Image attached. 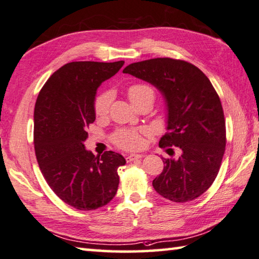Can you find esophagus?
Returning a JSON list of instances; mask_svg holds the SVG:
<instances>
[{
  "label": "esophagus",
  "instance_id": "obj_1",
  "mask_svg": "<svg viewBox=\"0 0 259 259\" xmlns=\"http://www.w3.org/2000/svg\"><path fill=\"white\" fill-rule=\"evenodd\" d=\"M143 158V155H137V153H130V155L126 156V161L130 162V161H133V160H137V159H141Z\"/></svg>",
  "mask_w": 259,
  "mask_h": 259
}]
</instances>
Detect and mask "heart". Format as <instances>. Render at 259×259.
<instances>
[{"mask_svg":"<svg viewBox=\"0 0 259 259\" xmlns=\"http://www.w3.org/2000/svg\"><path fill=\"white\" fill-rule=\"evenodd\" d=\"M127 95L134 106H139L144 101H151L155 100V91L148 84H133L127 89ZM111 103V93L102 92L98 94L94 99L93 109L94 113L98 117L106 116ZM112 142L117 147L125 150H135L140 149L143 144L142 132L135 130H119L112 135Z\"/></svg>","mask_w":259,"mask_h":259,"instance_id":"obj_1","label":"heart"}]
</instances>
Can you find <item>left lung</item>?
Here are the masks:
<instances>
[{
  "instance_id": "1",
  "label": "left lung",
  "mask_w": 259,
  "mask_h": 259,
  "mask_svg": "<svg viewBox=\"0 0 259 259\" xmlns=\"http://www.w3.org/2000/svg\"><path fill=\"white\" fill-rule=\"evenodd\" d=\"M124 74L149 81L164 95L168 110L167 133L159 147L164 170L152 181L161 197L174 202L192 201L214 183L223 159L226 130L223 108L210 80L192 63L156 58L127 66Z\"/></svg>"
}]
</instances>
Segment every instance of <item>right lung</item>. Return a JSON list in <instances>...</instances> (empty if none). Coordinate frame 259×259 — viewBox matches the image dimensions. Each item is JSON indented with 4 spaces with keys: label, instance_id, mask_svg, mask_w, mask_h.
<instances>
[{
    "label": "right lung",
    "instance_id": "obj_1",
    "mask_svg": "<svg viewBox=\"0 0 259 259\" xmlns=\"http://www.w3.org/2000/svg\"><path fill=\"white\" fill-rule=\"evenodd\" d=\"M122 65L124 61L66 63L50 76L36 100V159L52 191L76 209H98L116 196L117 169L126 164L125 158L113 151L95 157L84 141L95 120L98 88Z\"/></svg>",
    "mask_w": 259,
    "mask_h": 259
}]
</instances>
